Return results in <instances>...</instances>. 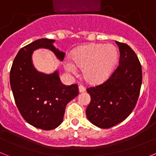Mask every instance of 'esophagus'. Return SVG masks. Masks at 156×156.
<instances>
[{
	"label": "esophagus",
	"mask_w": 156,
	"mask_h": 156,
	"mask_svg": "<svg viewBox=\"0 0 156 156\" xmlns=\"http://www.w3.org/2000/svg\"><path fill=\"white\" fill-rule=\"evenodd\" d=\"M85 91V88L83 86H79V92L80 93H83Z\"/></svg>",
	"instance_id": "1"
}]
</instances>
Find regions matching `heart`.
<instances>
[{"label": "heart", "mask_w": 156, "mask_h": 156, "mask_svg": "<svg viewBox=\"0 0 156 156\" xmlns=\"http://www.w3.org/2000/svg\"><path fill=\"white\" fill-rule=\"evenodd\" d=\"M72 60L64 63L66 71L76 73L77 67L83 69V79L91 85L100 84L108 80L119 58V51L111 44H89L76 48Z\"/></svg>", "instance_id": "1"}]
</instances>
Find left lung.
I'll use <instances>...</instances> for the list:
<instances>
[{
  "label": "left lung",
  "instance_id": "8db88e82",
  "mask_svg": "<svg viewBox=\"0 0 156 156\" xmlns=\"http://www.w3.org/2000/svg\"><path fill=\"white\" fill-rule=\"evenodd\" d=\"M119 49V66L103 84L87 89L90 102L86 110L88 120L107 129L126 119L137 104L142 83V70L129 45L115 41Z\"/></svg>",
  "mask_w": 156,
  "mask_h": 156
}]
</instances>
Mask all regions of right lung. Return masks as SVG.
<instances>
[{"label": "right lung", "mask_w": 156, "mask_h": 156, "mask_svg": "<svg viewBox=\"0 0 156 156\" xmlns=\"http://www.w3.org/2000/svg\"><path fill=\"white\" fill-rule=\"evenodd\" d=\"M55 42L42 38L21 48L10 72L11 88L22 116L29 124L44 130L61 124L66 105L78 95L76 84L62 83L58 70L46 74L38 71L33 63V53L40 48L50 50L63 61L65 52L56 48Z\"/></svg>", "instance_id": "1"}]
</instances>
